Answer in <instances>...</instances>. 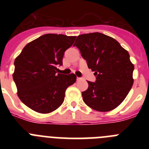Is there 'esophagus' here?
Here are the masks:
<instances>
[{"label":"esophagus","instance_id":"34e87169","mask_svg":"<svg viewBox=\"0 0 149 149\" xmlns=\"http://www.w3.org/2000/svg\"><path fill=\"white\" fill-rule=\"evenodd\" d=\"M81 80H82V78H81V77H77V81H81Z\"/></svg>","mask_w":149,"mask_h":149}]
</instances>
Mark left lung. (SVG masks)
<instances>
[{"label": "left lung", "instance_id": "obj_1", "mask_svg": "<svg viewBox=\"0 0 149 149\" xmlns=\"http://www.w3.org/2000/svg\"><path fill=\"white\" fill-rule=\"evenodd\" d=\"M74 46L96 76L95 82L87 81L88 89L82 93L84 103L100 112L116 108L134 84V65L127 51L115 39L101 33L78 36Z\"/></svg>", "mask_w": 149, "mask_h": 149}]
</instances>
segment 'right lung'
I'll return each mask as SVG.
<instances>
[{"label": "right lung", "instance_id": "obj_1", "mask_svg": "<svg viewBox=\"0 0 149 149\" xmlns=\"http://www.w3.org/2000/svg\"><path fill=\"white\" fill-rule=\"evenodd\" d=\"M76 36L48 33L29 42L15 58L13 80L18 98L39 113H49L61 106L67 88L74 84L76 75L56 73L63 65L65 50Z\"/></svg>", "mask_w": 149, "mask_h": 149}]
</instances>
